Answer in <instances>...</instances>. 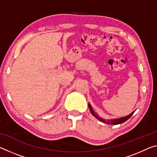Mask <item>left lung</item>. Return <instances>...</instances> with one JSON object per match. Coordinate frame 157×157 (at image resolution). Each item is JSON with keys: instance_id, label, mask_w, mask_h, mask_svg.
<instances>
[{"instance_id": "8db88e82", "label": "left lung", "mask_w": 157, "mask_h": 157, "mask_svg": "<svg viewBox=\"0 0 157 157\" xmlns=\"http://www.w3.org/2000/svg\"><path fill=\"white\" fill-rule=\"evenodd\" d=\"M89 109L91 111V113L94 115L95 118H98V120L102 121V122H104V123H107V124H121L124 123V122H125L126 121L128 120V119L130 118L132 116V114L134 113V111H133L132 113H130L129 115L125 117H123V118H118V119H113V120H109V121H105V119H103L102 118H100V117L98 116L97 115L96 113H95L94 110H93V108L91 107V106L90 104H89Z\"/></svg>"}]
</instances>
